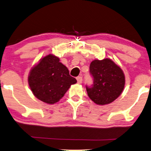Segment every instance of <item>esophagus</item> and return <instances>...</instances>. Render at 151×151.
I'll return each mask as SVG.
<instances>
[{"label": "esophagus", "mask_w": 151, "mask_h": 151, "mask_svg": "<svg viewBox=\"0 0 151 151\" xmlns=\"http://www.w3.org/2000/svg\"><path fill=\"white\" fill-rule=\"evenodd\" d=\"M76 79H77L78 83L81 84V83H82V81H83V78H82L81 76H78V77L76 78Z\"/></svg>", "instance_id": "esophagus-1"}]
</instances>
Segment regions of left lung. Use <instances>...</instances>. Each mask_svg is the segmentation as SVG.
<instances>
[{
  "mask_svg": "<svg viewBox=\"0 0 151 151\" xmlns=\"http://www.w3.org/2000/svg\"><path fill=\"white\" fill-rule=\"evenodd\" d=\"M90 73L93 84L86 85L89 97L99 105L113 102L120 95L124 87V75L122 70L112 60H94L90 66Z\"/></svg>",
  "mask_w": 151,
  "mask_h": 151,
  "instance_id": "8db88e82",
  "label": "left lung"
}]
</instances>
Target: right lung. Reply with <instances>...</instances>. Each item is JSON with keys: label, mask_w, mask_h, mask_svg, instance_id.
<instances>
[{"label": "right lung", "mask_w": 151, "mask_h": 151, "mask_svg": "<svg viewBox=\"0 0 151 151\" xmlns=\"http://www.w3.org/2000/svg\"><path fill=\"white\" fill-rule=\"evenodd\" d=\"M28 81L36 97L49 104L58 102L70 85L77 82L58 57L52 55L43 57L33 67Z\"/></svg>", "instance_id": "obj_1"}]
</instances>
